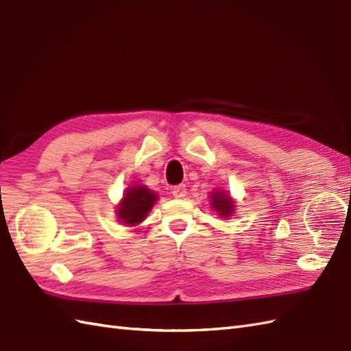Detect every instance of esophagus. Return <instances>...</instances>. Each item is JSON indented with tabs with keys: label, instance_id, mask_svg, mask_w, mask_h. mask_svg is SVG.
I'll use <instances>...</instances> for the list:
<instances>
[{
	"label": "esophagus",
	"instance_id": "34e87169",
	"mask_svg": "<svg viewBox=\"0 0 351 351\" xmlns=\"http://www.w3.org/2000/svg\"><path fill=\"white\" fill-rule=\"evenodd\" d=\"M172 194H173V197H175V199H184V197L186 195V186H185L184 184H181V185H176V186H173V190H172Z\"/></svg>",
	"mask_w": 351,
	"mask_h": 351
}]
</instances>
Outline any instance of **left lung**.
<instances>
[{"instance_id": "1", "label": "left lung", "mask_w": 351, "mask_h": 351, "mask_svg": "<svg viewBox=\"0 0 351 351\" xmlns=\"http://www.w3.org/2000/svg\"><path fill=\"white\" fill-rule=\"evenodd\" d=\"M212 208L215 212H218L219 217L228 218L234 213V202H232L231 197L223 191H213L210 195Z\"/></svg>"}]
</instances>
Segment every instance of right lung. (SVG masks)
<instances>
[{"mask_svg": "<svg viewBox=\"0 0 351 351\" xmlns=\"http://www.w3.org/2000/svg\"><path fill=\"white\" fill-rule=\"evenodd\" d=\"M158 195L145 185H132L124 193L123 200L117 206V217L124 226H138L152 209Z\"/></svg>", "mask_w": 351, "mask_h": 351, "instance_id": "right-lung-1", "label": "right lung"}]
</instances>
